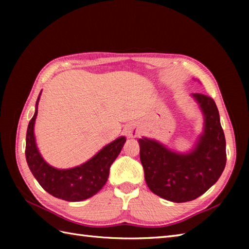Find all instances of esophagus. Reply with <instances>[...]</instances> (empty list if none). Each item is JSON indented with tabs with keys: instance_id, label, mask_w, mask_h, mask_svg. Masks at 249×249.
Segmentation results:
<instances>
[{
	"instance_id": "1",
	"label": "esophagus",
	"mask_w": 249,
	"mask_h": 249,
	"mask_svg": "<svg viewBox=\"0 0 249 249\" xmlns=\"http://www.w3.org/2000/svg\"><path fill=\"white\" fill-rule=\"evenodd\" d=\"M141 133L139 125L137 124H130L128 125L127 127V135L130 137V138H136V137H138Z\"/></svg>"
}]
</instances>
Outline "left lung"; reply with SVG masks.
<instances>
[{"label": "left lung", "instance_id": "obj_1", "mask_svg": "<svg viewBox=\"0 0 249 249\" xmlns=\"http://www.w3.org/2000/svg\"><path fill=\"white\" fill-rule=\"evenodd\" d=\"M192 97L204 119L203 131L193 150L178 153L154 139L138 140L147 186L152 193L177 203L197 199L212 187L227 161L225 134L215 102L199 93Z\"/></svg>", "mask_w": 249, "mask_h": 249}]
</instances>
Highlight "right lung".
Instances as JSON below:
<instances>
[{"instance_id": "add662e5", "label": "right lung", "mask_w": 249, "mask_h": 249, "mask_svg": "<svg viewBox=\"0 0 249 249\" xmlns=\"http://www.w3.org/2000/svg\"><path fill=\"white\" fill-rule=\"evenodd\" d=\"M40 94L41 92L36 100L35 113L26 130L25 158L30 170L40 186L55 198L71 202L91 198L107 182L110 166L119 156L126 138L123 136L119 137L80 166L70 169H57L50 166L40 155L34 135Z\"/></svg>"}]
</instances>
